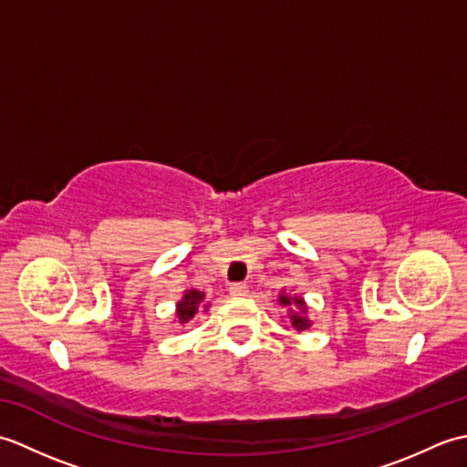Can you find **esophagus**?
<instances>
[{"label": "esophagus", "mask_w": 467, "mask_h": 467, "mask_svg": "<svg viewBox=\"0 0 467 467\" xmlns=\"http://www.w3.org/2000/svg\"><path fill=\"white\" fill-rule=\"evenodd\" d=\"M228 293H231L233 296H244L246 293H249V286L243 285V283H234L228 286Z\"/></svg>", "instance_id": "obj_1"}]
</instances>
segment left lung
<instances>
[{"mask_svg":"<svg viewBox=\"0 0 467 467\" xmlns=\"http://www.w3.org/2000/svg\"><path fill=\"white\" fill-rule=\"evenodd\" d=\"M279 303L281 305H285V306H291V325L295 327L296 331H305V329H309L311 327V321L306 319V305H305V301L301 299V296H291V295H285V293H281V296H279Z\"/></svg>","mask_w":467,"mask_h":467,"instance_id":"8db88e82","label":"left lung"}]
</instances>
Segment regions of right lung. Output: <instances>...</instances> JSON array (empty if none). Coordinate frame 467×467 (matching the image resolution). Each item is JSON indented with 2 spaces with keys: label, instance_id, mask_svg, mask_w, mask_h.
I'll return each mask as SVG.
<instances>
[{
  "label": "right lung",
  "instance_id": "1",
  "mask_svg": "<svg viewBox=\"0 0 467 467\" xmlns=\"http://www.w3.org/2000/svg\"><path fill=\"white\" fill-rule=\"evenodd\" d=\"M204 301V293L196 291V289H188L184 291V296L176 303V319L178 323H188L192 317L201 309V305ZM208 309V305H204V311Z\"/></svg>",
  "mask_w": 467,
  "mask_h": 467
}]
</instances>
